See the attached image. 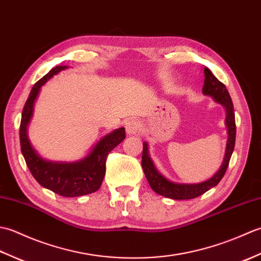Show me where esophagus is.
Returning a JSON list of instances; mask_svg holds the SVG:
<instances>
[{
	"mask_svg": "<svg viewBox=\"0 0 261 261\" xmlns=\"http://www.w3.org/2000/svg\"><path fill=\"white\" fill-rule=\"evenodd\" d=\"M140 122L137 119H131L125 123V131L127 135H137L140 130Z\"/></svg>",
	"mask_w": 261,
	"mask_h": 261,
	"instance_id": "obj_1",
	"label": "esophagus"
}]
</instances>
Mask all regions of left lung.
Listing matches in <instances>:
<instances>
[{"mask_svg":"<svg viewBox=\"0 0 261 261\" xmlns=\"http://www.w3.org/2000/svg\"><path fill=\"white\" fill-rule=\"evenodd\" d=\"M204 86L203 93L204 95L212 96L216 102L222 104L226 111V125H228V134L229 139L226 143V151L223 164L221 166L218 173H216L212 178L205 180L199 184H176L171 182L168 179H166L163 175H160L157 169L151 162L150 157L148 154V146L146 142H143V150H142V169L145 171L146 178L149 182V185L152 190L159 195L165 197H169L173 199H192L197 196H201L202 194L207 192L211 188L216 186L220 180L223 178L226 169L230 163V159L234 149L236 143V119H234V111H233V103L230 97V94L226 90L225 85L221 83L216 77L212 74L208 68H204Z\"/></svg>","mask_w":261,"mask_h":261,"instance_id":"obj_1","label":"left lung"}]
</instances>
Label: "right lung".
Listing matches in <instances>:
<instances>
[{"label": "right lung", "mask_w": 261, "mask_h": 261, "mask_svg": "<svg viewBox=\"0 0 261 261\" xmlns=\"http://www.w3.org/2000/svg\"><path fill=\"white\" fill-rule=\"evenodd\" d=\"M67 66L54 67L47 75L39 80L29 94L23 107L20 123V145L25 164L30 173L41 186L65 197H77L96 192L102 185L105 175V164L109 153L123 141L124 127H119L104 136L84 159L76 163H51L39 157L33 150L27 137V125L32 115L33 102L40 87Z\"/></svg>", "instance_id": "1"}]
</instances>
